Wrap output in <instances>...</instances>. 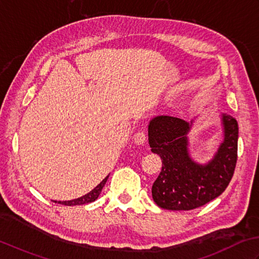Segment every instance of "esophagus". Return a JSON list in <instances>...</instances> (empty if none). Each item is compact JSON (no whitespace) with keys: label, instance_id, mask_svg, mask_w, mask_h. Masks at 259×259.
Returning <instances> with one entry per match:
<instances>
[{"label":"esophagus","instance_id":"esophagus-1","mask_svg":"<svg viewBox=\"0 0 259 259\" xmlns=\"http://www.w3.org/2000/svg\"><path fill=\"white\" fill-rule=\"evenodd\" d=\"M146 141V134L144 133V132H137V133L134 135V142L136 144H144Z\"/></svg>","mask_w":259,"mask_h":259}]
</instances>
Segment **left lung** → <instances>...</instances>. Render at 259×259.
Here are the masks:
<instances>
[{
    "label": "left lung",
    "mask_w": 259,
    "mask_h": 259,
    "mask_svg": "<svg viewBox=\"0 0 259 259\" xmlns=\"http://www.w3.org/2000/svg\"><path fill=\"white\" fill-rule=\"evenodd\" d=\"M225 140L208 164L194 163L188 152L191 123L172 116H157L149 125L152 152L160 155L162 170L152 186V197L167 210H192L223 193L234 176L238 151V123L223 116Z\"/></svg>",
    "instance_id": "left-lung-1"
}]
</instances>
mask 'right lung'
<instances>
[{"mask_svg":"<svg viewBox=\"0 0 259 259\" xmlns=\"http://www.w3.org/2000/svg\"><path fill=\"white\" fill-rule=\"evenodd\" d=\"M107 179H108V177L105 178L104 180L100 182L96 188L92 190V191L89 193L85 194V196H82V197L78 198V199L70 200V201H58V203L65 204V205H79V204H86V203H89V202H93L99 197V194H100V192H102V190L105 186V183H106ZM55 202H57V201H55Z\"/></svg>","mask_w":259,"mask_h":259,"instance_id":"add662e5","label":"right lung"}]
</instances>
